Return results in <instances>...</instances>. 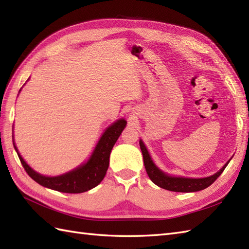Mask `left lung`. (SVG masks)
<instances>
[{
  "label": "left lung",
  "instance_id": "left-lung-1",
  "mask_svg": "<svg viewBox=\"0 0 249 249\" xmlns=\"http://www.w3.org/2000/svg\"><path fill=\"white\" fill-rule=\"evenodd\" d=\"M140 149L143 155V161L144 167L147 176L151 178V181L156 184L157 186H160L163 189L170 190V192H178V193H194L199 192V190L205 189L209 187L210 185H212L215 179L217 178L225 168L228 166L230 160L227 161L225 165L221 167L220 170H218L216 173L212 174L210 177L205 178H186V177H178V176H170V174L162 171L161 169L158 167L156 163L153 160V158L150 155L149 150L146 149L144 142L140 139L139 141Z\"/></svg>",
  "mask_w": 249,
  "mask_h": 249
}]
</instances>
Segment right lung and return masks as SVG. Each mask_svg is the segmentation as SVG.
Returning <instances> with one entry per match:
<instances>
[{
    "label": "right lung",
    "instance_id": "right-lung-1",
    "mask_svg": "<svg viewBox=\"0 0 249 249\" xmlns=\"http://www.w3.org/2000/svg\"><path fill=\"white\" fill-rule=\"evenodd\" d=\"M126 124H127V121L123 118L113 122L112 124L106 128L87 161H84L71 171L55 177L44 176V174L38 173L33 168L30 167L28 162L20 155L15 141L13 140L14 147L26 173L35 182L41 185V186L56 190V192L80 194L96 187L104 179L109 167L111 150H112L116 140L119 139L122 131L126 127Z\"/></svg>",
    "mask_w": 249,
    "mask_h": 249
}]
</instances>
